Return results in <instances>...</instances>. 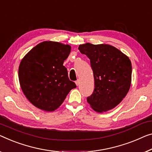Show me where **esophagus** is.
Wrapping results in <instances>:
<instances>
[{
	"instance_id": "obj_1",
	"label": "esophagus",
	"mask_w": 152,
	"mask_h": 152,
	"mask_svg": "<svg viewBox=\"0 0 152 152\" xmlns=\"http://www.w3.org/2000/svg\"><path fill=\"white\" fill-rule=\"evenodd\" d=\"M75 83H76V85L77 86H78V85H79V84H80V82H79V80H76Z\"/></svg>"
}]
</instances>
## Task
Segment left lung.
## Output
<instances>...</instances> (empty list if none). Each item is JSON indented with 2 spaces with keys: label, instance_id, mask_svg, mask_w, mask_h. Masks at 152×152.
Segmentation results:
<instances>
[{
  "label": "left lung",
  "instance_id": "left-lung-1",
  "mask_svg": "<svg viewBox=\"0 0 152 152\" xmlns=\"http://www.w3.org/2000/svg\"><path fill=\"white\" fill-rule=\"evenodd\" d=\"M78 49L90 59L95 89L87 102L95 111L106 112L125 98L132 80V63L128 56L108 44H81Z\"/></svg>",
  "mask_w": 152,
  "mask_h": 152
}]
</instances>
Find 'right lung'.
I'll return each instance as SVG.
<instances>
[{
    "mask_svg": "<svg viewBox=\"0 0 152 152\" xmlns=\"http://www.w3.org/2000/svg\"><path fill=\"white\" fill-rule=\"evenodd\" d=\"M70 52L68 44L48 41L37 44L22 59L18 69L20 85L24 96L35 107L54 111L76 87L63 65Z\"/></svg>",
    "mask_w": 152,
    "mask_h": 152,
    "instance_id": "1",
    "label": "right lung"
}]
</instances>
